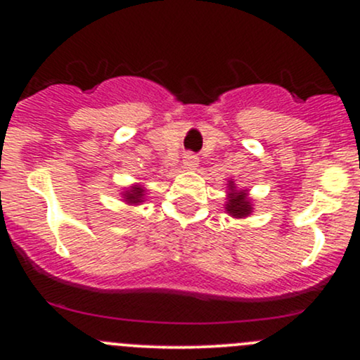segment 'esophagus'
<instances>
[{"label":"esophagus","instance_id":"1","mask_svg":"<svg viewBox=\"0 0 360 360\" xmlns=\"http://www.w3.org/2000/svg\"><path fill=\"white\" fill-rule=\"evenodd\" d=\"M183 164L186 169H196L198 164H200V159H198L194 154H186L184 159H183Z\"/></svg>","mask_w":360,"mask_h":360}]
</instances>
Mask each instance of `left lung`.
<instances>
[{
  "label": "left lung",
  "mask_w": 360,
  "mask_h": 360,
  "mask_svg": "<svg viewBox=\"0 0 360 360\" xmlns=\"http://www.w3.org/2000/svg\"><path fill=\"white\" fill-rule=\"evenodd\" d=\"M232 184V183H230ZM233 188V186H232ZM230 188V189H232ZM226 212H229L232 217L235 218H242V217H247L252 212V206H250V201L245 198V191H230V200L229 203H226Z\"/></svg>",
  "instance_id": "obj_1"
}]
</instances>
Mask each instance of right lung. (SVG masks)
Here are the masks:
<instances>
[{"label": "right lung", "instance_id": "add662e5", "mask_svg": "<svg viewBox=\"0 0 360 360\" xmlns=\"http://www.w3.org/2000/svg\"><path fill=\"white\" fill-rule=\"evenodd\" d=\"M143 198V189L142 188H134L130 191L125 193V200L128 203H142Z\"/></svg>", "mask_w": 360, "mask_h": 360}]
</instances>
